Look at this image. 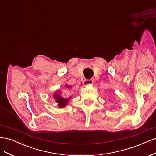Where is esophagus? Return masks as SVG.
Listing matches in <instances>:
<instances>
[{
  "instance_id": "obj_1",
  "label": "esophagus",
  "mask_w": 156,
  "mask_h": 156,
  "mask_svg": "<svg viewBox=\"0 0 156 156\" xmlns=\"http://www.w3.org/2000/svg\"><path fill=\"white\" fill-rule=\"evenodd\" d=\"M93 83V80H85L83 82V85L85 86H88L89 85H92Z\"/></svg>"
}]
</instances>
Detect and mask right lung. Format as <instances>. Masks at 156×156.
<instances>
[{"instance_id":"obj_1","label":"right lung","mask_w":156,"mask_h":156,"mask_svg":"<svg viewBox=\"0 0 156 156\" xmlns=\"http://www.w3.org/2000/svg\"><path fill=\"white\" fill-rule=\"evenodd\" d=\"M65 87L68 89L72 87L71 85H69L67 84H65ZM53 98L55 100V102L57 103L58 107L59 108H65L71 99V97H63L62 94V91H58V90L55 91V93L53 94Z\"/></svg>"}]
</instances>
